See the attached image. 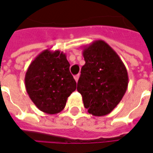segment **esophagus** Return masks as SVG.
Instances as JSON below:
<instances>
[{
	"label": "esophagus",
	"mask_w": 153,
	"mask_h": 153,
	"mask_svg": "<svg viewBox=\"0 0 153 153\" xmlns=\"http://www.w3.org/2000/svg\"><path fill=\"white\" fill-rule=\"evenodd\" d=\"M79 76H80V75H76L74 76V79L76 80V82H78V79H79Z\"/></svg>",
	"instance_id": "1"
}]
</instances>
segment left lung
Wrapping results in <instances>:
<instances>
[{"instance_id": "8db88e82", "label": "left lung", "mask_w": 153, "mask_h": 153, "mask_svg": "<svg viewBox=\"0 0 153 153\" xmlns=\"http://www.w3.org/2000/svg\"><path fill=\"white\" fill-rule=\"evenodd\" d=\"M85 63L82 68L77 91L89 114L104 116L116 107L128 84V71L116 52L103 40L83 48Z\"/></svg>"}]
</instances>
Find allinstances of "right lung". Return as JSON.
Returning a JSON list of instances; mask_svg holds the SVG:
<instances>
[{
  "label": "right lung",
  "instance_id": "right-lung-1",
  "mask_svg": "<svg viewBox=\"0 0 153 153\" xmlns=\"http://www.w3.org/2000/svg\"><path fill=\"white\" fill-rule=\"evenodd\" d=\"M66 54L46 49L28 68L25 83L28 95L37 108L48 114L61 112L76 88Z\"/></svg>",
  "mask_w": 153,
  "mask_h": 153
}]
</instances>
